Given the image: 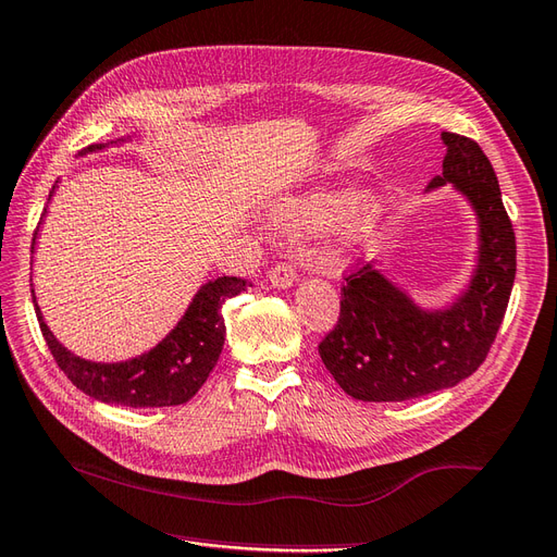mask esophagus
<instances>
[{
	"label": "esophagus",
	"mask_w": 557,
	"mask_h": 557,
	"mask_svg": "<svg viewBox=\"0 0 557 557\" xmlns=\"http://www.w3.org/2000/svg\"><path fill=\"white\" fill-rule=\"evenodd\" d=\"M270 284L277 289H284V287H292L294 280H296V268L289 263V261H280L275 263V268L270 270Z\"/></svg>",
	"instance_id": "esophagus-1"
}]
</instances>
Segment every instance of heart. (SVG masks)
Returning a JSON list of instances; mask_svg holds the SVG:
<instances>
[{"label": "heart", "mask_w": 557, "mask_h": 557, "mask_svg": "<svg viewBox=\"0 0 557 557\" xmlns=\"http://www.w3.org/2000/svg\"><path fill=\"white\" fill-rule=\"evenodd\" d=\"M346 206L344 191H313L306 194L301 199H294L282 206V220L292 227L301 230H315L330 225L334 218L342 213ZM382 211L380 199L372 191H360L348 201L346 213L342 220V239L344 242H358L363 239L368 232L377 223V215Z\"/></svg>", "instance_id": "b5f03b06"}]
</instances>
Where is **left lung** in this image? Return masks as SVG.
<instances>
[{
  "mask_svg": "<svg viewBox=\"0 0 557 557\" xmlns=\"http://www.w3.org/2000/svg\"><path fill=\"white\" fill-rule=\"evenodd\" d=\"M444 173L480 218V261L470 287L444 310H424L370 263L346 275L339 320L318 351L358 400H408L456 386L484 363L510 301L517 247L498 177L474 139L442 133Z\"/></svg>",
  "mask_w": 557,
  "mask_h": 557,
  "instance_id": "left-lung-1",
  "label": "left lung"
}]
</instances>
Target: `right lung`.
<instances>
[{"label": "right lung", "instance_id": "obj_1", "mask_svg": "<svg viewBox=\"0 0 557 557\" xmlns=\"http://www.w3.org/2000/svg\"><path fill=\"white\" fill-rule=\"evenodd\" d=\"M103 145H92L87 147V151H97ZM247 287L251 284L242 277H218L206 282L175 330L151 351L125 360V363H92V360L71 354L45 325L40 308L35 304V292L33 304L51 356L77 389L101 400V404L163 408L187 404L209 380L225 344V320L220 310L227 299L242 294Z\"/></svg>", "mask_w": 557, "mask_h": 557}]
</instances>
